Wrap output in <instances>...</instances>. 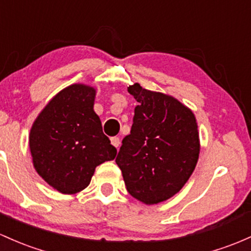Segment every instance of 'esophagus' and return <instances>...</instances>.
<instances>
[{
	"mask_svg": "<svg viewBox=\"0 0 251 251\" xmlns=\"http://www.w3.org/2000/svg\"><path fill=\"white\" fill-rule=\"evenodd\" d=\"M111 142H112V144L114 145V147L117 149L120 147V138H119V137H112Z\"/></svg>",
	"mask_w": 251,
	"mask_h": 251,
	"instance_id": "esophagus-1",
	"label": "esophagus"
}]
</instances>
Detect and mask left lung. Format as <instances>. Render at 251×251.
Returning a JSON list of instances; mask_svg holds the SVG:
<instances>
[{
	"label": "left lung",
	"mask_w": 251,
	"mask_h": 251,
	"mask_svg": "<svg viewBox=\"0 0 251 251\" xmlns=\"http://www.w3.org/2000/svg\"><path fill=\"white\" fill-rule=\"evenodd\" d=\"M128 92L138 106L115 162L132 197L153 205L175 195L194 172L200 152L197 120L172 96L138 83Z\"/></svg>",
	"instance_id": "left-lung-1"
}]
</instances>
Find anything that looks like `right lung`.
<instances>
[{
    "mask_svg": "<svg viewBox=\"0 0 251 251\" xmlns=\"http://www.w3.org/2000/svg\"><path fill=\"white\" fill-rule=\"evenodd\" d=\"M94 99V88L70 85L46 104L31 128L33 166L63 194L84 189L95 168L117 155L93 108Z\"/></svg>",
    "mask_w": 251,
    "mask_h": 251,
    "instance_id": "right-lung-1",
    "label": "right lung"
}]
</instances>
